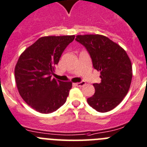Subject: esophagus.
I'll return each instance as SVG.
<instances>
[{"mask_svg": "<svg viewBox=\"0 0 147 147\" xmlns=\"http://www.w3.org/2000/svg\"><path fill=\"white\" fill-rule=\"evenodd\" d=\"M85 84H86L85 81H81V82H80V83H76V84H75V85L77 86H84Z\"/></svg>", "mask_w": 147, "mask_h": 147, "instance_id": "obj_1", "label": "esophagus"}]
</instances>
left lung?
Listing matches in <instances>:
<instances>
[{
	"mask_svg": "<svg viewBox=\"0 0 147 147\" xmlns=\"http://www.w3.org/2000/svg\"><path fill=\"white\" fill-rule=\"evenodd\" d=\"M75 40L86 47L94 68L100 72V83L93 84L95 94L89 105L100 112L113 109L127 95L132 78V63L118 43L101 35H77Z\"/></svg>",
	"mask_w": 147,
	"mask_h": 147,
	"instance_id": "8db88e82",
	"label": "left lung"
}]
</instances>
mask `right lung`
<instances>
[{"mask_svg": "<svg viewBox=\"0 0 147 147\" xmlns=\"http://www.w3.org/2000/svg\"><path fill=\"white\" fill-rule=\"evenodd\" d=\"M75 35L45 36L27 47L15 65V78L21 98L33 109L51 113L66 102L72 83L52 78L55 65Z\"/></svg>", "mask_w": 147, "mask_h": 147, "instance_id": "1", "label": "right lung"}]
</instances>
